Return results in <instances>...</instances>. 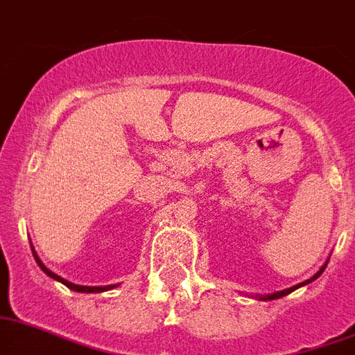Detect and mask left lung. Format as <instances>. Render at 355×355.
I'll return each instance as SVG.
<instances>
[{"label":"left lung","mask_w":355,"mask_h":355,"mask_svg":"<svg viewBox=\"0 0 355 355\" xmlns=\"http://www.w3.org/2000/svg\"><path fill=\"white\" fill-rule=\"evenodd\" d=\"M325 268H327V264L323 266V268L320 269V271H318L316 275H314L313 278H309V280L302 282V284H298V286H295V287H289V289H286V291H280V293H275V295H268V296H266V298H262V300H277V298H282V296L289 295V293H293V291H295V289H298V287H302V286H305V284H311V282H313V280H316V278L320 277V275H322L323 271H325Z\"/></svg>","instance_id":"8db88e82"}]
</instances>
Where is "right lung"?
Instances as JSON below:
<instances>
[{
  "label": "right lung",
  "instance_id": "obj_1",
  "mask_svg": "<svg viewBox=\"0 0 355 355\" xmlns=\"http://www.w3.org/2000/svg\"><path fill=\"white\" fill-rule=\"evenodd\" d=\"M32 251H33V248H32ZM33 259H35V262H37V264H39V268H41L42 271L46 272L48 277H50V278H53V280H57V282H60V284H64L66 287H69V289H71V291H77V293H102V291L113 289V287H114V286H105V287H87V286H75V284H71V282L64 280V278H60L59 275H55V272H51L50 269H48L46 266H44V264H42L41 260H39V257H37V253H35V251H33Z\"/></svg>",
  "mask_w": 355,
  "mask_h": 355
}]
</instances>
